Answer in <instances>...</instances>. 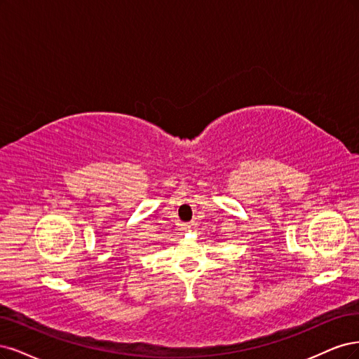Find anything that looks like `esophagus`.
<instances>
[{"label": "esophagus", "instance_id": "1", "mask_svg": "<svg viewBox=\"0 0 359 359\" xmlns=\"http://www.w3.org/2000/svg\"><path fill=\"white\" fill-rule=\"evenodd\" d=\"M184 231H188V229H191V225H184V228H183Z\"/></svg>", "mask_w": 359, "mask_h": 359}]
</instances>
